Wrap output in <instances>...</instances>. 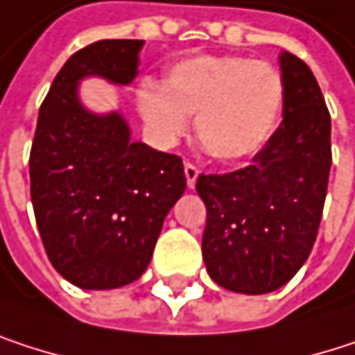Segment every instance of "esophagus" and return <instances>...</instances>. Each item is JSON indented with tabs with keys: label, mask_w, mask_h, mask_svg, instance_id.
I'll return each mask as SVG.
<instances>
[{
	"label": "esophagus",
	"mask_w": 355,
	"mask_h": 355,
	"mask_svg": "<svg viewBox=\"0 0 355 355\" xmlns=\"http://www.w3.org/2000/svg\"><path fill=\"white\" fill-rule=\"evenodd\" d=\"M184 173H186V182H188V188L192 190L196 186V180H198V167H194L192 163H186L184 165Z\"/></svg>",
	"instance_id": "34e87169"
}]
</instances>
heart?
I'll use <instances>...</instances> for the list:
<instances>
[{
	"label": "heart",
	"instance_id": "1",
	"mask_svg": "<svg viewBox=\"0 0 355 355\" xmlns=\"http://www.w3.org/2000/svg\"><path fill=\"white\" fill-rule=\"evenodd\" d=\"M140 117L161 146H173L190 125L217 161L257 155L281 117L285 80L266 64L240 55H192L167 68L163 83L146 80L136 92Z\"/></svg>",
	"mask_w": 355,
	"mask_h": 355
}]
</instances>
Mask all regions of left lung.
I'll return each mask as SVG.
<instances>
[{
    "label": "left lung",
    "instance_id": "8db88e82",
    "mask_svg": "<svg viewBox=\"0 0 355 355\" xmlns=\"http://www.w3.org/2000/svg\"><path fill=\"white\" fill-rule=\"evenodd\" d=\"M283 121L244 169L196 180L207 207L202 261L238 293L283 287L306 263L322 217L331 171V115L310 68L279 55Z\"/></svg>",
    "mask_w": 355,
    "mask_h": 355
}]
</instances>
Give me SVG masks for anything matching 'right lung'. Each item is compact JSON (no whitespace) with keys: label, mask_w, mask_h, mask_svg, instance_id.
Instances as JSON below:
<instances>
[{"label":"right lung","mask_w":355,"mask_h":355,"mask_svg":"<svg viewBox=\"0 0 355 355\" xmlns=\"http://www.w3.org/2000/svg\"><path fill=\"white\" fill-rule=\"evenodd\" d=\"M144 41H96L58 72L31 150V198L55 270L80 289H115L150 263L163 221L186 190L182 159L134 142L125 117L90 111L80 83L130 87Z\"/></svg>","instance_id":"add662e5"}]
</instances>
